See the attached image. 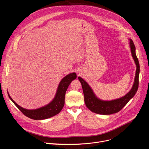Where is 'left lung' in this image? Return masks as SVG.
<instances>
[{
  "mask_svg": "<svg viewBox=\"0 0 149 149\" xmlns=\"http://www.w3.org/2000/svg\"><path fill=\"white\" fill-rule=\"evenodd\" d=\"M130 46L132 56L135 61L137 69L133 87L132 90L124 97L111 101L101 100L96 97L87 82L81 77H78V79L82 85L85 103H86L87 107L91 111L102 115H109L118 113L136 94L139 87L140 64L136 54V47L132 39H130Z\"/></svg>",
  "mask_w": 149,
  "mask_h": 149,
  "instance_id": "1",
  "label": "left lung"
}]
</instances>
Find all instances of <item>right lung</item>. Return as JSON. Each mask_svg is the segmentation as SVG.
<instances>
[{
	"instance_id": "1",
	"label": "right lung",
	"mask_w": 149,
	"mask_h": 149,
	"mask_svg": "<svg viewBox=\"0 0 149 149\" xmlns=\"http://www.w3.org/2000/svg\"><path fill=\"white\" fill-rule=\"evenodd\" d=\"M77 74L75 72L70 74L63 78L60 82L56 95L53 101L45 107L36 110H26L20 107L10 97L8 96L14 104L25 116L33 120H44L52 117L62 110L65 103V95L67 88L72 80L76 79Z\"/></svg>"
}]
</instances>
